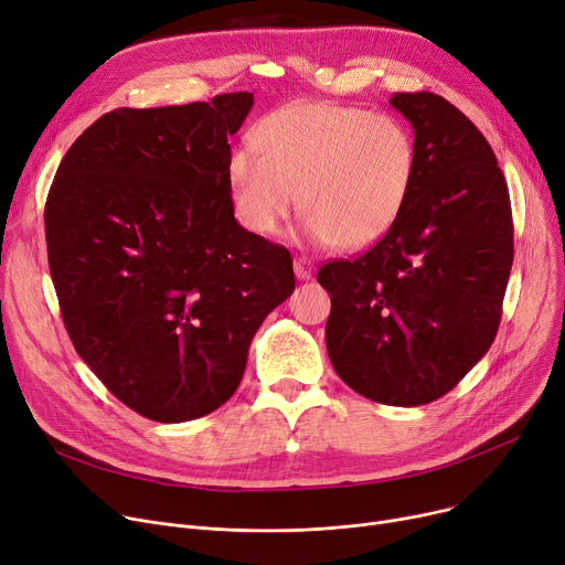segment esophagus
<instances>
[{"instance_id":"34e87169","label":"esophagus","mask_w":565,"mask_h":565,"mask_svg":"<svg viewBox=\"0 0 565 565\" xmlns=\"http://www.w3.org/2000/svg\"><path fill=\"white\" fill-rule=\"evenodd\" d=\"M295 275L298 279L307 281L313 277V263L307 256H295Z\"/></svg>"}]
</instances>
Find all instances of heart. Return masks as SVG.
<instances>
[{
  "label": "heart",
  "mask_w": 565,
  "mask_h": 565,
  "mask_svg": "<svg viewBox=\"0 0 565 565\" xmlns=\"http://www.w3.org/2000/svg\"><path fill=\"white\" fill-rule=\"evenodd\" d=\"M256 146L228 160V188L241 222L275 235L300 192L307 233L354 252L377 243L407 203L417 148L396 116L334 103L277 109L256 128Z\"/></svg>",
  "instance_id": "heart-1"
}]
</instances>
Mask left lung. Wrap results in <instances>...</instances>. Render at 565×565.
Here are the masks:
<instances>
[{"mask_svg":"<svg viewBox=\"0 0 565 565\" xmlns=\"http://www.w3.org/2000/svg\"><path fill=\"white\" fill-rule=\"evenodd\" d=\"M417 171L396 224L358 258L318 270L332 295L330 362L358 394L437 401L490 350L513 265L511 196L488 139L437 94H396Z\"/></svg>","mask_w":565,"mask_h":565,"instance_id":"8db88e82","label":"left lung"}]
</instances>
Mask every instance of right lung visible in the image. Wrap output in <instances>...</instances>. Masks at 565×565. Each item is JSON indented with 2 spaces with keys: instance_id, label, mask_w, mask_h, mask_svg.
Returning a JSON list of instances; mask_svg holds the SVG:
<instances>
[{
  "instance_id": "1",
  "label": "right lung",
  "mask_w": 565,
  "mask_h": 565,
  "mask_svg": "<svg viewBox=\"0 0 565 565\" xmlns=\"http://www.w3.org/2000/svg\"><path fill=\"white\" fill-rule=\"evenodd\" d=\"M252 105L241 92L103 114L45 201L66 332L105 387L151 422L224 405L260 322L295 290L290 252L233 217L228 139Z\"/></svg>"
}]
</instances>
